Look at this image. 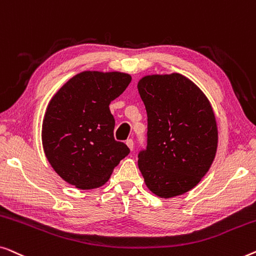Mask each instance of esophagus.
<instances>
[{"instance_id":"esophagus-1","label":"esophagus","mask_w":256,"mask_h":256,"mask_svg":"<svg viewBox=\"0 0 256 256\" xmlns=\"http://www.w3.org/2000/svg\"><path fill=\"white\" fill-rule=\"evenodd\" d=\"M125 144H126L130 150H133V140L132 139H128L126 142H125Z\"/></svg>"}]
</instances>
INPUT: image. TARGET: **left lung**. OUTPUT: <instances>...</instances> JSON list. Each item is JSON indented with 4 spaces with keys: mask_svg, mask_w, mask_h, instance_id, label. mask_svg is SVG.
<instances>
[{
    "mask_svg": "<svg viewBox=\"0 0 256 256\" xmlns=\"http://www.w3.org/2000/svg\"><path fill=\"white\" fill-rule=\"evenodd\" d=\"M147 111V148L138 166L150 192L172 198L190 192L214 162L218 128L210 100L184 75L150 74L138 82Z\"/></svg>",
    "mask_w": 256,
    "mask_h": 256,
    "instance_id": "8db88e82",
    "label": "left lung"
}]
</instances>
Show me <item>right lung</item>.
Instances as JSON below:
<instances>
[{"label":"right lung","mask_w":256,"mask_h":256,"mask_svg":"<svg viewBox=\"0 0 256 256\" xmlns=\"http://www.w3.org/2000/svg\"><path fill=\"white\" fill-rule=\"evenodd\" d=\"M132 78L122 72L84 70L70 78L48 104L42 126L46 159L64 181L82 190L109 181L130 153L114 138L109 106Z\"/></svg>","instance_id":"add662e5"}]
</instances>
